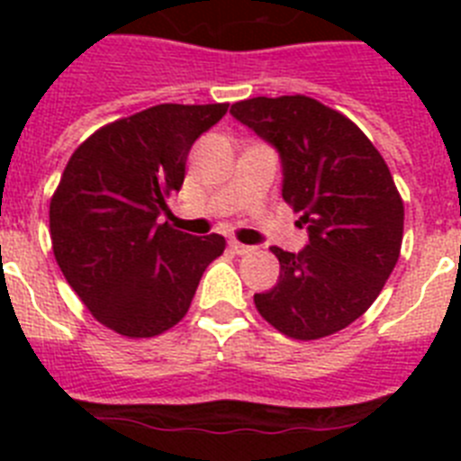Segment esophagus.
<instances>
[{"label":"esophagus","instance_id":"esophagus-1","mask_svg":"<svg viewBox=\"0 0 461 461\" xmlns=\"http://www.w3.org/2000/svg\"><path fill=\"white\" fill-rule=\"evenodd\" d=\"M230 249H233L238 256H247V254H254L256 247H251V244H242L238 242V240H230Z\"/></svg>","mask_w":461,"mask_h":461}]
</instances>
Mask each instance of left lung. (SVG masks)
<instances>
[{"label": "left lung", "instance_id": "1", "mask_svg": "<svg viewBox=\"0 0 461 461\" xmlns=\"http://www.w3.org/2000/svg\"><path fill=\"white\" fill-rule=\"evenodd\" d=\"M230 115L279 152L281 195L309 233L297 254L272 247L279 279L256 293V309L293 339L335 335L372 307L397 266L404 203L393 175L348 117L303 94L238 101Z\"/></svg>", "mask_w": 461, "mask_h": 461}]
</instances>
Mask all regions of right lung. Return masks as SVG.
<instances>
[{
  "mask_svg": "<svg viewBox=\"0 0 461 461\" xmlns=\"http://www.w3.org/2000/svg\"><path fill=\"white\" fill-rule=\"evenodd\" d=\"M228 104H161L104 126L68 158L50 201L57 266L85 307L124 337H154L185 319L226 240L175 230L158 217L185 182L195 138Z\"/></svg>",
  "mask_w": 461,
  "mask_h": 461,
  "instance_id": "add662e5",
  "label": "right lung"
}]
</instances>
